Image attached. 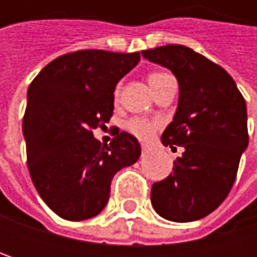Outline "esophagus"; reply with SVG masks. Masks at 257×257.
I'll return each instance as SVG.
<instances>
[{
  "mask_svg": "<svg viewBox=\"0 0 257 257\" xmlns=\"http://www.w3.org/2000/svg\"><path fill=\"white\" fill-rule=\"evenodd\" d=\"M141 150H143V153H147L150 150V147L147 144H141Z\"/></svg>",
  "mask_w": 257,
  "mask_h": 257,
  "instance_id": "34e87169",
  "label": "esophagus"
}]
</instances>
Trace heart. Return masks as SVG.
Instances as JSON below:
<instances>
[{
  "label": "heart",
  "mask_w": 257,
  "mask_h": 257,
  "mask_svg": "<svg viewBox=\"0 0 257 257\" xmlns=\"http://www.w3.org/2000/svg\"><path fill=\"white\" fill-rule=\"evenodd\" d=\"M165 77H168V74H165V73H150L149 77H147V81H149L152 90H155L158 87V84ZM117 95H119V87L114 90V96L116 98H117ZM126 128L137 138L149 140V138L153 137V134L156 131V123H153L150 120H146V119H131L126 123Z\"/></svg>",
  "instance_id": "obj_1"
}]
</instances>
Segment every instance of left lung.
<instances>
[{
    "label": "left lung",
    "mask_w": 257,
    "mask_h": 257,
    "mask_svg": "<svg viewBox=\"0 0 257 257\" xmlns=\"http://www.w3.org/2000/svg\"><path fill=\"white\" fill-rule=\"evenodd\" d=\"M179 81V105L162 144L184 147L173 173L152 186L155 211L171 222L208 216L228 196L248 146L247 107L233 78L217 64L181 44L141 52Z\"/></svg>",
    "instance_id": "8db88e82"
}]
</instances>
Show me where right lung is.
<instances>
[{
	"mask_svg": "<svg viewBox=\"0 0 257 257\" xmlns=\"http://www.w3.org/2000/svg\"><path fill=\"white\" fill-rule=\"evenodd\" d=\"M138 61V52L78 50L52 61L28 87V170L41 199L62 219L99 214L114 174L141 155L138 140L125 131L117 129L110 146L93 137L113 114L116 84Z\"/></svg>",
	"mask_w": 257,
	"mask_h": 257,
	"instance_id": "add662e5",
	"label": "right lung"
}]
</instances>
